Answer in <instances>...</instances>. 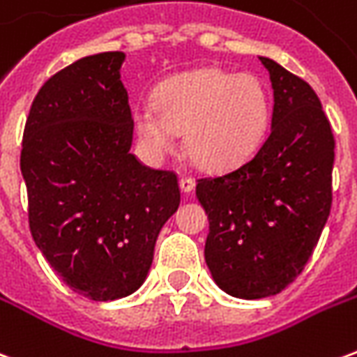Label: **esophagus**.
Instances as JSON below:
<instances>
[{
    "label": "esophagus",
    "instance_id": "obj_1",
    "mask_svg": "<svg viewBox=\"0 0 357 357\" xmlns=\"http://www.w3.org/2000/svg\"><path fill=\"white\" fill-rule=\"evenodd\" d=\"M179 189H181L183 193H191V191L195 189V179L181 178L179 179Z\"/></svg>",
    "mask_w": 357,
    "mask_h": 357
}]
</instances>
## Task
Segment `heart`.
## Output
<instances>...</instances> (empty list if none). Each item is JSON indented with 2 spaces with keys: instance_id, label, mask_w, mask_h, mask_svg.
I'll return each mask as SVG.
<instances>
[{
  "instance_id": "b5f03b06",
  "label": "heart",
  "mask_w": 357,
  "mask_h": 357,
  "mask_svg": "<svg viewBox=\"0 0 357 357\" xmlns=\"http://www.w3.org/2000/svg\"><path fill=\"white\" fill-rule=\"evenodd\" d=\"M271 120L269 93L255 74L199 68L164 80L155 107L141 105L133 128L141 145L155 158L176 149L183 133L189 158L208 172L231 170L262 143Z\"/></svg>"
}]
</instances>
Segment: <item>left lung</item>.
<instances>
[{
  "label": "left lung",
  "instance_id": "obj_1",
  "mask_svg": "<svg viewBox=\"0 0 357 357\" xmlns=\"http://www.w3.org/2000/svg\"><path fill=\"white\" fill-rule=\"evenodd\" d=\"M273 88L271 130L247 162L199 179L204 260L237 298H266L302 273L331 212L335 137L310 84L260 57Z\"/></svg>",
  "mask_w": 357,
  "mask_h": 357
}]
</instances>
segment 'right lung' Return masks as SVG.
<instances>
[{"label":"right lung","mask_w":357,"mask_h":357,"mask_svg":"<svg viewBox=\"0 0 357 357\" xmlns=\"http://www.w3.org/2000/svg\"><path fill=\"white\" fill-rule=\"evenodd\" d=\"M124 59L107 51L51 76L30 107L20 153L36 247L74 292L99 302L139 289L179 206L176 174L130 153Z\"/></svg>","instance_id":"obj_1"}]
</instances>
